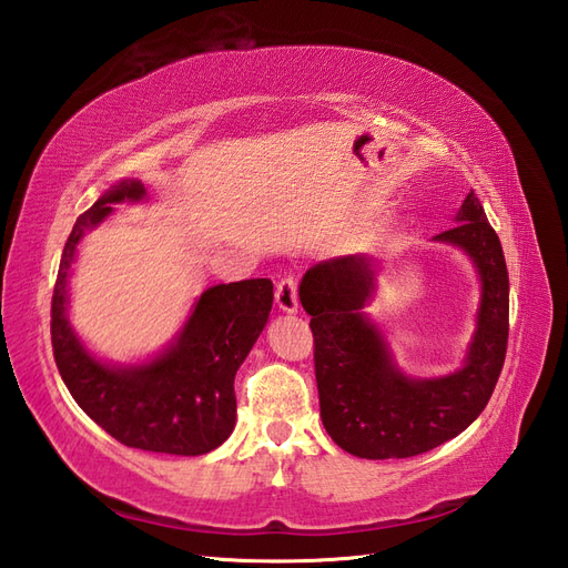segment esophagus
Wrapping results in <instances>:
<instances>
[{
    "label": "esophagus",
    "mask_w": 568,
    "mask_h": 568,
    "mask_svg": "<svg viewBox=\"0 0 568 568\" xmlns=\"http://www.w3.org/2000/svg\"><path fill=\"white\" fill-rule=\"evenodd\" d=\"M275 304L285 314H295L300 310V297H297V281L293 275H285L283 281L275 285Z\"/></svg>",
    "instance_id": "34e87169"
}]
</instances>
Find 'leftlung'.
Here are the masks:
<instances>
[{
  "mask_svg": "<svg viewBox=\"0 0 568 568\" xmlns=\"http://www.w3.org/2000/svg\"><path fill=\"white\" fill-rule=\"evenodd\" d=\"M433 242L459 247L480 281L474 337L464 364L447 376L412 378L395 364L390 343L364 312L376 295V258L335 256L302 278L300 302L312 316L323 428L354 457L407 459L457 437L480 416L505 366L509 273L474 190L455 229Z\"/></svg>",
  "mask_w": 568,
  "mask_h": 568,
  "instance_id": "1",
  "label": "left lung"
}]
</instances>
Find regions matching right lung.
<instances>
[{
    "label": "right lung",
    "mask_w": 568,
    "mask_h": 568,
    "mask_svg": "<svg viewBox=\"0 0 568 568\" xmlns=\"http://www.w3.org/2000/svg\"><path fill=\"white\" fill-rule=\"evenodd\" d=\"M144 197L140 181H119L78 216L52 297L54 362L78 407L125 447L200 457L229 440L235 428V374L266 326L273 283L252 278L204 290L183 328L148 362L97 359L69 321L71 266L80 240L113 212V204Z\"/></svg>",
    "instance_id": "right-lung-1"
}]
</instances>
